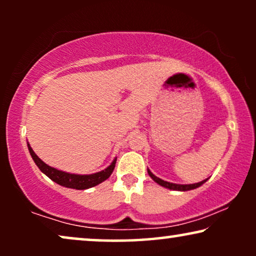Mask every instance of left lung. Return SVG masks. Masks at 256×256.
Instances as JSON below:
<instances>
[{
  "label": "left lung",
  "instance_id": "left-lung-1",
  "mask_svg": "<svg viewBox=\"0 0 256 256\" xmlns=\"http://www.w3.org/2000/svg\"><path fill=\"white\" fill-rule=\"evenodd\" d=\"M148 174L150 177L152 178L154 182H156L157 184L160 185V186L166 188H169V190H174V191H190V190H194V188H197L199 186H202V184L205 183L206 180H208V178H206V180H202V182H198V183H194V184H176V183H170V182H166V180H163L158 178L157 176H155L152 171L148 169Z\"/></svg>",
  "mask_w": 256,
  "mask_h": 256
}]
</instances>
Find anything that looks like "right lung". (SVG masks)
Returning <instances> with one entry per match:
<instances>
[{
    "label": "right lung",
    "instance_id": "right-lung-1",
    "mask_svg": "<svg viewBox=\"0 0 256 256\" xmlns=\"http://www.w3.org/2000/svg\"><path fill=\"white\" fill-rule=\"evenodd\" d=\"M28 149H29V152L31 157H32L34 162L36 163V166H38L42 172L50 178L51 180H54V183H57L59 185L64 188H76V190H86V188L96 186L100 183H102L110 178L112 172L114 171L115 168V163H116V157L113 160L110 166H108L104 170H101L99 172L96 174H70L66 172V171H62L56 169V168H52L50 166H48L46 163L43 162L40 157H38L34 152L31 148L29 142H28Z\"/></svg>",
    "mask_w": 256,
    "mask_h": 256
}]
</instances>
